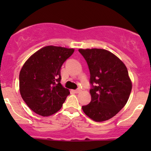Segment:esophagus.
<instances>
[{
  "instance_id": "1",
  "label": "esophagus",
  "mask_w": 151,
  "mask_h": 151,
  "mask_svg": "<svg viewBox=\"0 0 151 151\" xmlns=\"http://www.w3.org/2000/svg\"><path fill=\"white\" fill-rule=\"evenodd\" d=\"M74 91L75 93H79L81 91V89H76V90H74Z\"/></svg>"
}]
</instances>
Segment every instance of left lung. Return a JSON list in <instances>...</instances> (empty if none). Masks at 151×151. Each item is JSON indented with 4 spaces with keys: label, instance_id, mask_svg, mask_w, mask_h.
I'll list each match as a JSON object with an SVG mask.
<instances>
[{
    "label": "left lung",
    "instance_id": "8db88e82",
    "mask_svg": "<svg viewBox=\"0 0 151 151\" xmlns=\"http://www.w3.org/2000/svg\"><path fill=\"white\" fill-rule=\"evenodd\" d=\"M90 72L91 102L83 106L84 113L96 122L111 119L126 105L132 89L126 65L106 50L79 49ZM93 83H96L94 86Z\"/></svg>",
    "mask_w": 151,
    "mask_h": 151
}]
</instances>
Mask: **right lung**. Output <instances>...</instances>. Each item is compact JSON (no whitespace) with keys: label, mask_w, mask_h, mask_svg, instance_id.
<instances>
[{"label":"right lung","mask_w":151,"mask_h":151,"mask_svg":"<svg viewBox=\"0 0 151 151\" xmlns=\"http://www.w3.org/2000/svg\"><path fill=\"white\" fill-rule=\"evenodd\" d=\"M74 52L73 48L46 46L31 55L22 66L19 90L35 113L49 116L62 108L70 91L60 83V69Z\"/></svg>","instance_id":"add662e5"}]
</instances>
